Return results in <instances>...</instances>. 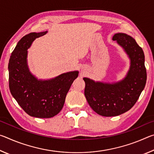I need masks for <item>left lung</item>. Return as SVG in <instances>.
<instances>
[{
    "mask_svg": "<svg viewBox=\"0 0 154 154\" xmlns=\"http://www.w3.org/2000/svg\"><path fill=\"white\" fill-rule=\"evenodd\" d=\"M113 40L123 48L130 60L126 76L113 83L83 78L88 104L96 113L105 117L117 116L130 110L139 99L147 80L144 53L134 38L125 33H117Z\"/></svg>",
    "mask_w": 154,
    "mask_h": 154,
    "instance_id": "left-lung-1",
    "label": "left lung"
}]
</instances>
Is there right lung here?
<instances>
[{
    "instance_id": "1",
    "label": "right lung",
    "mask_w": 154,
    "mask_h": 154,
    "mask_svg": "<svg viewBox=\"0 0 154 154\" xmlns=\"http://www.w3.org/2000/svg\"><path fill=\"white\" fill-rule=\"evenodd\" d=\"M48 32H31L17 43L9 62V89L26 113L38 118H50L62 110L65 98L79 72L71 71L53 79L38 80L27 64V49L35 38Z\"/></svg>"
}]
</instances>
